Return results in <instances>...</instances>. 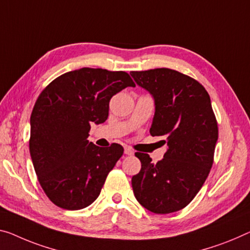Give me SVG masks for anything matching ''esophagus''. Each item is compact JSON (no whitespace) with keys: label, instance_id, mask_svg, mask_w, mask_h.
I'll return each instance as SVG.
<instances>
[{"label":"esophagus","instance_id":"1","mask_svg":"<svg viewBox=\"0 0 250 250\" xmlns=\"http://www.w3.org/2000/svg\"><path fill=\"white\" fill-rule=\"evenodd\" d=\"M124 153L126 155H133L134 154V151L130 147H128V146H125V148H124Z\"/></svg>","mask_w":250,"mask_h":250}]
</instances>
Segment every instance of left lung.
Masks as SVG:
<instances>
[{
    "instance_id": "left-lung-1",
    "label": "left lung",
    "mask_w": 250,
    "mask_h": 250,
    "mask_svg": "<svg viewBox=\"0 0 250 250\" xmlns=\"http://www.w3.org/2000/svg\"><path fill=\"white\" fill-rule=\"evenodd\" d=\"M130 75L154 99L149 133L167 138V145L157 163L146 153H135L142 167L132 178L134 195L151 212H175L193 200L212 167L218 124L210 96L197 80L172 69Z\"/></svg>"
}]
</instances>
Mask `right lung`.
Wrapping results in <instances>:
<instances>
[{
    "mask_svg": "<svg viewBox=\"0 0 250 250\" xmlns=\"http://www.w3.org/2000/svg\"><path fill=\"white\" fill-rule=\"evenodd\" d=\"M126 87H135L127 72L82 68L59 76L38 97L30 118V155L56 206L79 210L98 198L124 148L96 146L88 133L91 123L107 120L110 98Z\"/></svg>",
    "mask_w": 250,
    "mask_h": 250,
    "instance_id": "right-lung-1",
    "label": "right lung"
}]
</instances>
